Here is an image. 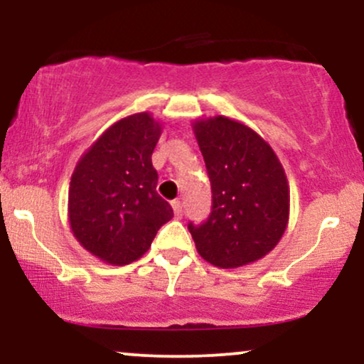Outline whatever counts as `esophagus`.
<instances>
[{
	"label": "esophagus",
	"instance_id": "1",
	"mask_svg": "<svg viewBox=\"0 0 364 364\" xmlns=\"http://www.w3.org/2000/svg\"><path fill=\"white\" fill-rule=\"evenodd\" d=\"M173 210H174V215H176V217L183 215V203L179 202V200H174V202H173Z\"/></svg>",
	"mask_w": 364,
	"mask_h": 364
}]
</instances>
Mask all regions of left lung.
Masks as SVG:
<instances>
[{
  "label": "left lung",
  "mask_w": 364,
  "mask_h": 364,
  "mask_svg": "<svg viewBox=\"0 0 364 364\" xmlns=\"http://www.w3.org/2000/svg\"><path fill=\"white\" fill-rule=\"evenodd\" d=\"M191 127L212 186L208 219L188 224L196 252L220 269L260 260L281 241L289 220L281 161L255 129L228 116L196 119Z\"/></svg>",
  "instance_id": "obj_1"
}]
</instances>
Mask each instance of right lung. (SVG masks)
<instances>
[{"label": "right lung", "mask_w": 364, "mask_h": 364, "mask_svg": "<svg viewBox=\"0 0 364 364\" xmlns=\"http://www.w3.org/2000/svg\"><path fill=\"white\" fill-rule=\"evenodd\" d=\"M162 124L150 112L116 121L75 166L68 190L70 228L95 258L111 265L139 260L173 208L157 195L152 166Z\"/></svg>", "instance_id": "obj_1"}]
</instances>
